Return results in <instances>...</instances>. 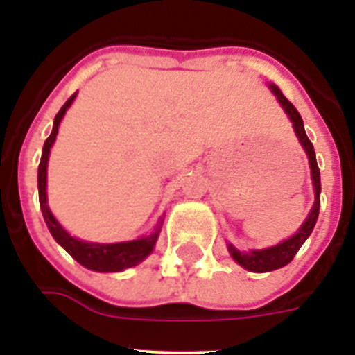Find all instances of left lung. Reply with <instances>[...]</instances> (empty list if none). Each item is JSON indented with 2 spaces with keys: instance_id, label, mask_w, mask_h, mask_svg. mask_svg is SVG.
Masks as SVG:
<instances>
[{
  "instance_id": "obj_1",
  "label": "left lung",
  "mask_w": 355,
  "mask_h": 355,
  "mask_svg": "<svg viewBox=\"0 0 355 355\" xmlns=\"http://www.w3.org/2000/svg\"><path fill=\"white\" fill-rule=\"evenodd\" d=\"M275 97H277L279 105L283 106V110L286 112L288 119L293 124V131L299 139L300 146L306 150L307 159H309V168H311V180H313V190H315V202L311 206V211L306 216V220L302 222V225L299 227V231L295 234H291L290 238L283 240L277 245L266 247V249H249V250H240L234 245L227 243V250L231 254V258L238 263L240 266H243L245 270L256 272V274H265V272L277 270V268H283L288 263L293 259V256L299 252L300 247L304 245V241L309 238V234L313 233V227L316 224V218H318L320 211V192H322V184H320V171L318 163H316V155L315 147H313L311 140L307 139L306 130H304V122L300 114L297 112L293 105L288 101L286 97L283 96V92L279 90L277 85L270 83L268 85Z\"/></svg>"
}]
</instances>
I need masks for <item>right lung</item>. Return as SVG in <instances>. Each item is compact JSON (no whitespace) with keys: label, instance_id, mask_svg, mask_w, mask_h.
I'll return each mask as SVG.
<instances>
[{"label":"right lung","instance_id":"add662e5","mask_svg":"<svg viewBox=\"0 0 355 355\" xmlns=\"http://www.w3.org/2000/svg\"><path fill=\"white\" fill-rule=\"evenodd\" d=\"M76 96L78 92L72 94L67 99V103L60 108V112L56 114L55 122H53L51 135H49L48 140L44 142L42 158H40L39 163V175H37L40 209H42L44 220L48 224L49 233L53 234L56 243L64 247L81 266H85V268H89V270L94 272H122L126 270V268H131V266H137L139 263H142L144 259L155 250L156 240H158L159 231H162L163 225V216L158 218V224L155 225L153 233L146 234V236H140L137 238V240L131 241H117V243H96V241H85L76 236H71V234L62 227L60 222L56 220L55 215H53L51 209H49L48 206V192H46V187H48L49 153H51V147L56 140V135H58V128H60L62 119H64L69 106L74 103Z\"/></svg>","mask_w":355,"mask_h":355}]
</instances>
